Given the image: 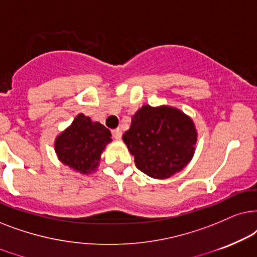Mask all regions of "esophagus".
<instances>
[{"label":"esophagus","instance_id":"1","mask_svg":"<svg viewBox=\"0 0 257 257\" xmlns=\"http://www.w3.org/2000/svg\"><path fill=\"white\" fill-rule=\"evenodd\" d=\"M112 138H114L115 140H121V138H122L121 129H119V128L114 129V131H112Z\"/></svg>","mask_w":257,"mask_h":257}]
</instances>
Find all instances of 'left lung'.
Wrapping results in <instances>:
<instances>
[{"label": "left lung", "mask_w": 257, "mask_h": 257, "mask_svg": "<svg viewBox=\"0 0 257 257\" xmlns=\"http://www.w3.org/2000/svg\"><path fill=\"white\" fill-rule=\"evenodd\" d=\"M197 131L193 118L168 104L142 105L132 117L123 142L136 167L156 180L180 173L195 154Z\"/></svg>", "instance_id": "8db88e82"}]
</instances>
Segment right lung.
Wrapping results in <instances>:
<instances>
[{
	"mask_svg": "<svg viewBox=\"0 0 257 257\" xmlns=\"http://www.w3.org/2000/svg\"><path fill=\"white\" fill-rule=\"evenodd\" d=\"M111 141L109 129L81 112L56 136L54 148L61 163L82 175H90L97 170L101 155Z\"/></svg>",
	"mask_w": 257,
	"mask_h": 257,
	"instance_id": "right-lung-1",
	"label": "right lung"
}]
</instances>
